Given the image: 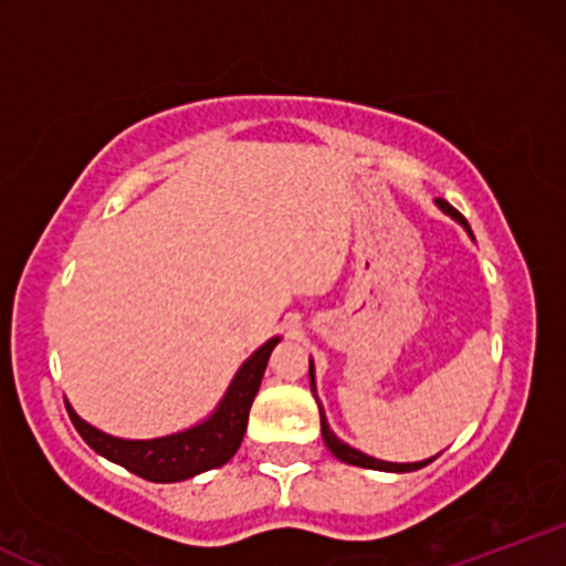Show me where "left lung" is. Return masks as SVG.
Listing matches in <instances>:
<instances>
[{
	"mask_svg": "<svg viewBox=\"0 0 566 566\" xmlns=\"http://www.w3.org/2000/svg\"><path fill=\"white\" fill-rule=\"evenodd\" d=\"M437 205L441 207V210L447 212V216H452L454 220H458V223H463L465 229H469V223H465V218L460 216L458 210H454V207L450 205V201L437 199ZM469 233H471V229H469ZM308 375H311V391L316 394V388H314V367H308ZM319 415H322V437H324V444H327V450L333 452L337 460H343V463L361 465V469H373V471H396V473H407V471H418V469H423V465H428V463H431V460H433V458H428V460H420V463H386V460H375V458H369V454H365V452L354 450V447L343 444V441L337 439L333 431H329L327 418H324L322 407H319Z\"/></svg>",
	"mask_w": 566,
	"mask_h": 566,
	"instance_id": "left-lung-1",
	"label": "left lung"
}]
</instances>
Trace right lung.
<instances>
[{"mask_svg":"<svg viewBox=\"0 0 566 566\" xmlns=\"http://www.w3.org/2000/svg\"><path fill=\"white\" fill-rule=\"evenodd\" d=\"M279 337H271L265 346H261L250 359L244 361L242 369L233 378L231 388L226 391L212 418L205 423L188 428L184 433H172V437L146 439V441H129L116 439L108 433L97 431L90 423H84L74 409H69V418L74 423L80 437L90 447L112 463L122 465L135 476L148 479V482H184V479L197 476L201 471L220 469L237 454L247 431V418H250L252 399H255L258 388H261L265 365Z\"/></svg>","mask_w":566,"mask_h":566,"instance_id":"right-lung-1","label":"right lung"}]
</instances>
